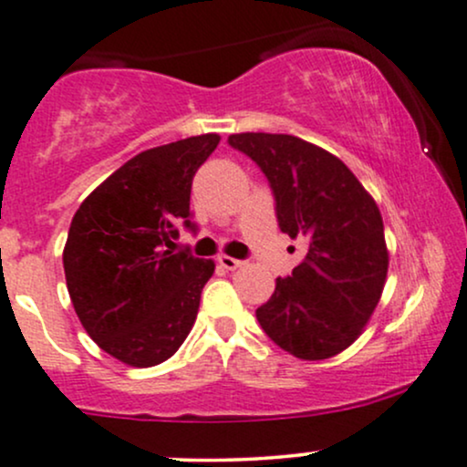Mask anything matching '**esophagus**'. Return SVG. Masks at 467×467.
Returning a JSON list of instances; mask_svg holds the SVG:
<instances>
[{"label":"esophagus","instance_id":"obj_1","mask_svg":"<svg viewBox=\"0 0 467 467\" xmlns=\"http://www.w3.org/2000/svg\"><path fill=\"white\" fill-rule=\"evenodd\" d=\"M217 264L223 267V270H237V267H241L244 265V261H239V259H234V256H226V254H222L217 259Z\"/></svg>","mask_w":467,"mask_h":467}]
</instances>
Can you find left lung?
Listing matches in <instances>:
<instances>
[{"label":"left lung","mask_w":467,"mask_h":467,"mask_svg":"<svg viewBox=\"0 0 467 467\" xmlns=\"http://www.w3.org/2000/svg\"><path fill=\"white\" fill-rule=\"evenodd\" d=\"M228 144L264 171L281 233L301 239L303 261L278 276L256 320L301 360H325L360 336L389 270L373 197L336 155L287 133H233Z\"/></svg>","instance_id":"obj_1"}]
</instances>
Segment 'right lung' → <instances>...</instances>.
<instances>
[{"mask_svg":"<svg viewBox=\"0 0 467 467\" xmlns=\"http://www.w3.org/2000/svg\"><path fill=\"white\" fill-rule=\"evenodd\" d=\"M217 133L149 149L88 197L63 250L67 292L100 349L131 367L169 360L189 336L213 261L173 252L197 226L191 186L217 149Z\"/></svg>","mask_w":467,"mask_h":467,"instance_id":"add662e5","label":"right lung"}]
</instances>
